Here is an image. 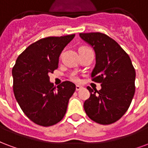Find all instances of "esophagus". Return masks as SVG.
I'll use <instances>...</instances> for the list:
<instances>
[{
  "label": "esophagus",
  "instance_id": "1",
  "mask_svg": "<svg viewBox=\"0 0 148 148\" xmlns=\"http://www.w3.org/2000/svg\"><path fill=\"white\" fill-rule=\"evenodd\" d=\"M82 88V86H81V85H76V91L80 90V89H81V88Z\"/></svg>",
  "mask_w": 148,
  "mask_h": 148
}]
</instances>
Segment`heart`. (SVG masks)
Segmentation results:
<instances>
[{
    "instance_id": "obj_1",
    "label": "heart",
    "mask_w": 148,
    "mask_h": 148,
    "mask_svg": "<svg viewBox=\"0 0 148 148\" xmlns=\"http://www.w3.org/2000/svg\"><path fill=\"white\" fill-rule=\"evenodd\" d=\"M88 49V48H86V47H82V48H81L80 49ZM71 80H73L74 82H78L79 81V78L77 77V76H76L75 74H73L72 76L71 77Z\"/></svg>"
}]
</instances>
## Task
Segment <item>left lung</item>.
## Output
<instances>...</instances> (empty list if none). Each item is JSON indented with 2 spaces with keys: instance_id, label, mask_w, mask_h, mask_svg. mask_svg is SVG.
<instances>
[{
  "instance_id": "left-lung-1",
  "label": "left lung",
  "mask_w": 148,
  "mask_h": 148,
  "mask_svg": "<svg viewBox=\"0 0 148 148\" xmlns=\"http://www.w3.org/2000/svg\"><path fill=\"white\" fill-rule=\"evenodd\" d=\"M79 35L93 47L96 65L91 77L101 84L99 91L87 87L90 97L84 103L85 113L99 124H112L131 104L135 93V69L129 55L109 36L99 32Z\"/></svg>"
}]
</instances>
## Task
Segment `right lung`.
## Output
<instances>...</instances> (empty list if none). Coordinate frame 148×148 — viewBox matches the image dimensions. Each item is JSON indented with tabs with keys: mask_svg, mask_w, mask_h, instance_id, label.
Listing matches in <instances>:
<instances>
[{
	"mask_svg": "<svg viewBox=\"0 0 148 148\" xmlns=\"http://www.w3.org/2000/svg\"><path fill=\"white\" fill-rule=\"evenodd\" d=\"M74 36L40 39L18 56L13 66L15 97L23 113L35 124L53 125L61 121L66 112L76 86L66 81L56 89L49 82V74L58 68L61 52Z\"/></svg>",
	"mask_w": 148,
	"mask_h": 148,
	"instance_id": "right-lung-1",
	"label": "right lung"
}]
</instances>
